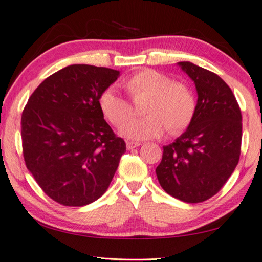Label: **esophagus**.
I'll return each instance as SVG.
<instances>
[{
  "mask_svg": "<svg viewBox=\"0 0 262 262\" xmlns=\"http://www.w3.org/2000/svg\"><path fill=\"white\" fill-rule=\"evenodd\" d=\"M139 145H140V143H137V142H127L126 143V149L132 150V149H135V147H138Z\"/></svg>",
  "mask_w": 262,
  "mask_h": 262,
  "instance_id": "esophagus-1",
  "label": "esophagus"
}]
</instances>
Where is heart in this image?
<instances>
[{
	"label": "heart",
	"mask_w": 262,
	"mask_h": 262,
	"mask_svg": "<svg viewBox=\"0 0 262 262\" xmlns=\"http://www.w3.org/2000/svg\"><path fill=\"white\" fill-rule=\"evenodd\" d=\"M124 86L134 98L147 96L143 111L146 116L131 118L119 128L127 139H150L164 134L183 132L192 122L196 99L190 87L183 82L171 81L168 75L155 70H140L124 80ZM99 107L104 116L115 125L122 124L131 115V105L115 86H108L100 93Z\"/></svg>",
	"instance_id": "1"
}]
</instances>
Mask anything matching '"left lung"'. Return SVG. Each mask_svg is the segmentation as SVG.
<instances>
[{
	"label": "left lung",
	"instance_id": "obj_1",
	"mask_svg": "<svg viewBox=\"0 0 262 262\" xmlns=\"http://www.w3.org/2000/svg\"><path fill=\"white\" fill-rule=\"evenodd\" d=\"M177 65L194 81L196 111L187 130L163 146L156 175L169 195L199 203L219 192L236 168L242 116L232 90L217 74L189 61Z\"/></svg>",
	"mask_w": 262,
	"mask_h": 262
}]
</instances>
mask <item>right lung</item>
<instances>
[{
  "label": "right lung",
  "instance_id": "add662e5",
  "mask_svg": "<svg viewBox=\"0 0 262 262\" xmlns=\"http://www.w3.org/2000/svg\"><path fill=\"white\" fill-rule=\"evenodd\" d=\"M119 75L71 65L45 79L28 99L21 118L25 162L55 202L86 206L111 183L126 144L106 123L98 99Z\"/></svg>",
  "mask_w": 262,
  "mask_h": 262
}]
</instances>
